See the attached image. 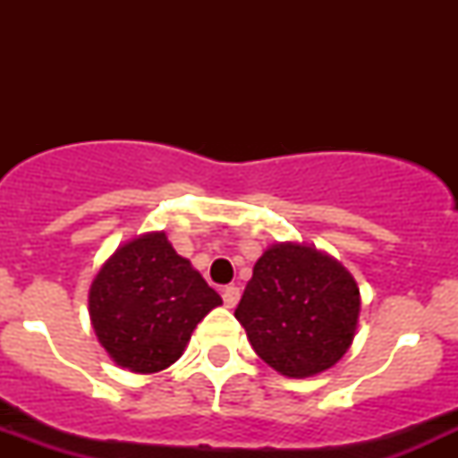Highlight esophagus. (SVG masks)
<instances>
[{"label": "esophagus", "mask_w": 458, "mask_h": 458, "mask_svg": "<svg viewBox=\"0 0 458 458\" xmlns=\"http://www.w3.org/2000/svg\"><path fill=\"white\" fill-rule=\"evenodd\" d=\"M221 294H224L225 308H234L239 303V297H242V290H239L237 285H225V288L221 290Z\"/></svg>", "instance_id": "1"}]
</instances>
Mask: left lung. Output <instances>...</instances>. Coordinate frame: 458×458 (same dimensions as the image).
I'll return each instance as SVG.
<instances>
[{"instance_id": "8db88e82", "label": "left lung", "mask_w": 458, "mask_h": 458, "mask_svg": "<svg viewBox=\"0 0 458 458\" xmlns=\"http://www.w3.org/2000/svg\"><path fill=\"white\" fill-rule=\"evenodd\" d=\"M359 310L357 281L336 259L285 242L259 257L234 317L267 366L303 378L348 352Z\"/></svg>"}]
</instances>
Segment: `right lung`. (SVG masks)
Segmentation results:
<instances>
[{"label":"right lung","mask_w":458,"mask_h":458,"mask_svg":"<svg viewBox=\"0 0 458 458\" xmlns=\"http://www.w3.org/2000/svg\"><path fill=\"white\" fill-rule=\"evenodd\" d=\"M221 297L165 233L123 243L101 266L88 293L92 327L117 366L150 374L173 366L192 330Z\"/></svg>","instance_id":"obj_1"}]
</instances>
